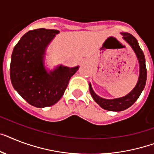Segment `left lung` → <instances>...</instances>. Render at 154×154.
Here are the masks:
<instances>
[{
  "label": "left lung",
  "mask_w": 154,
  "mask_h": 154,
  "mask_svg": "<svg viewBox=\"0 0 154 154\" xmlns=\"http://www.w3.org/2000/svg\"><path fill=\"white\" fill-rule=\"evenodd\" d=\"M121 34L122 35V38L131 46L134 52L135 53L139 64V76L138 82L134 86V88L124 97L116 99H104L98 96L93 91L92 85L89 83V92L95 102L98 103L102 108L110 112H121L133 105L144 89L147 77L144 54L142 49L140 48L137 39L132 35L127 32H121Z\"/></svg>",
  "instance_id": "left-lung-1"
}]
</instances>
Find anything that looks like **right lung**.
<instances>
[{
	"label": "right lung",
	"mask_w": 154,
	"mask_h": 154,
	"mask_svg": "<svg viewBox=\"0 0 154 154\" xmlns=\"http://www.w3.org/2000/svg\"><path fill=\"white\" fill-rule=\"evenodd\" d=\"M57 30H32L23 35L11 57L10 79L14 89L34 107L55 104L64 94L71 77L79 66L58 65L51 70L45 66L47 49Z\"/></svg>",
	"instance_id": "obj_1"
}]
</instances>
